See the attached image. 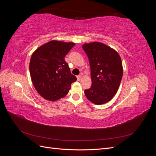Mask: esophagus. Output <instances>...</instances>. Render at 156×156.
Instances as JSON below:
<instances>
[{
  "label": "esophagus",
  "instance_id": "obj_1",
  "mask_svg": "<svg viewBox=\"0 0 156 156\" xmlns=\"http://www.w3.org/2000/svg\"><path fill=\"white\" fill-rule=\"evenodd\" d=\"M77 79L78 81H81V80L82 79V76L81 75H78V76H77Z\"/></svg>",
  "mask_w": 156,
  "mask_h": 156
}]
</instances>
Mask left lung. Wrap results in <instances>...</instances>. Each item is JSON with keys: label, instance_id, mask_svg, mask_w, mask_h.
Listing matches in <instances>:
<instances>
[{"label": "left lung", "instance_id": "8db88e82", "mask_svg": "<svg viewBox=\"0 0 156 156\" xmlns=\"http://www.w3.org/2000/svg\"><path fill=\"white\" fill-rule=\"evenodd\" d=\"M90 66L92 86L84 90L88 100L101 105L109 101L119 90L123 75V67L119 54L100 42L83 45Z\"/></svg>", "mask_w": 156, "mask_h": 156}]
</instances>
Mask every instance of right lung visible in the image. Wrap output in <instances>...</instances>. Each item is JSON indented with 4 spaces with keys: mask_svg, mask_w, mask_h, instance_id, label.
Returning a JSON list of instances; mask_svg holds the SVG:
<instances>
[{
    "mask_svg": "<svg viewBox=\"0 0 156 156\" xmlns=\"http://www.w3.org/2000/svg\"><path fill=\"white\" fill-rule=\"evenodd\" d=\"M74 45L73 42L52 40L32 53L29 64L31 79L37 92L45 100L55 101L65 97L77 80L64 60Z\"/></svg>",
    "mask_w": 156,
    "mask_h": 156,
    "instance_id": "1",
    "label": "right lung"
}]
</instances>
